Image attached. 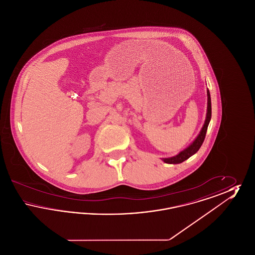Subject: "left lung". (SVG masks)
Here are the masks:
<instances>
[{
  "mask_svg": "<svg viewBox=\"0 0 255 255\" xmlns=\"http://www.w3.org/2000/svg\"><path fill=\"white\" fill-rule=\"evenodd\" d=\"M210 119H211V99H210L209 91L207 90V114H206V122L204 124V127L202 128V131L200 132L197 138L193 141V143H191L185 150H183L180 154H178L177 156H175L173 158H163V161L166 163H181L185 159L190 158L192 155H194L196 152H198V150L201 148V146L205 140Z\"/></svg>",
  "mask_w": 255,
  "mask_h": 255,
  "instance_id": "obj_1",
  "label": "left lung"
}]
</instances>
